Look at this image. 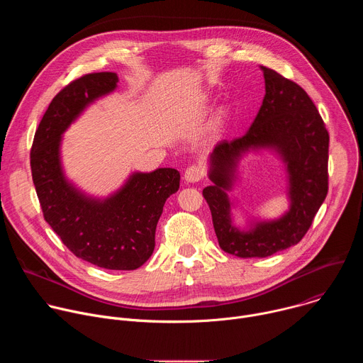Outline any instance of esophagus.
I'll list each match as a JSON object with an SVG mask.
<instances>
[{
  "mask_svg": "<svg viewBox=\"0 0 363 363\" xmlns=\"http://www.w3.org/2000/svg\"><path fill=\"white\" fill-rule=\"evenodd\" d=\"M184 178L186 182H198L203 178V169L202 167L199 165H191L185 169V174H184Z\"/></svg>",
  "mask_w": 363,
  "mask_h": 363,
  "instance_id": "esophagus-1",
  "label": "esophagus"
}]
</instances>
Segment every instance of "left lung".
<instances>
[{
  "mask_svg": "<svg viewBox=\"0 0 363 363\" xmlns=\"http://www.w3.org/2000/svg\"><path fill=\"white\" fill-rule=\"evenodd\" d=\"M260 69L266 82L263 105L245 135L216 145L208 171L214 184L202 191L220 247L241 258L269 257L296 245L328 195L329 133L315 103L294 82L264 66ZM258 148H273L286 164L291 206L277 220L240 230L232 223L226 192L236 179L239 160Z\"/></svg>",
  "mask_w": 363,
  "mask_h": 363,
  "instance_id": "left-lung-1",
  "label": "left lung"
}]
</instances>
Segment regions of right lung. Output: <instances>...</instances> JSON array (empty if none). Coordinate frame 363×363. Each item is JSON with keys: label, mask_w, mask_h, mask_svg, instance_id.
I'll use <instances>...</instances> for the list:
<instances>
[{"label": "right lung", "mask_w": 363, "mask_h": 363, "mask_svg": "<svg viewBox=\"0 0 363 363\" xmlns=\"http://www.w3.org/2000/svg\"><path fill=\"white\" fill-rule=\"evenodd\" d=\"M112 72L73 80L51 100L33 140L30 165L44 220L82 260L108 270H135L152 255L165 201L178 191L172 168L133 172L108 198H93L65 175L60 145L66 129L101 96L118 87Z\"/></svg>", "instance_id": "add662e5"}]
</instances>
